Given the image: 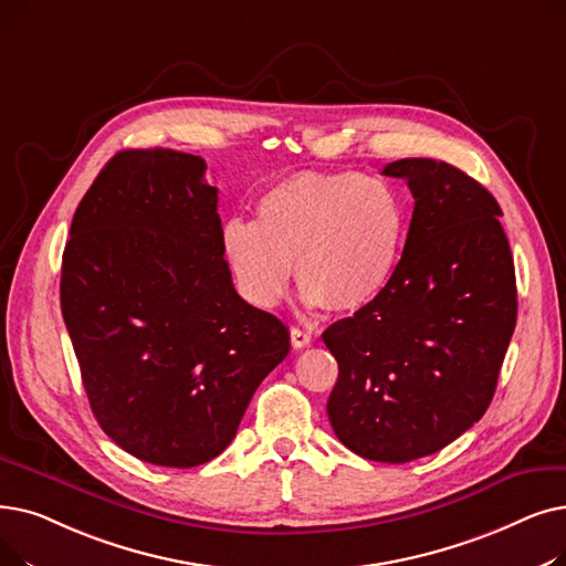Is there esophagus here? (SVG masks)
<instances>
[{"label":"esophagus","mask_w":566,"mask_h":566,"mask_svg":"<svg viewBox=\"0 0 566 566\" xmlns=\"http://www.w3.org/2000/svg\"><path fill=\"white\" fill-rule=\"evenodd\" d=\"M291 344L296 349H303V347H307V344L312 342V335L307 333V331H303V328H298V326H291Z\"/></svg>","instance_id":"1"}]
</instances>
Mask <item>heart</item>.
Masks as SVG:
<instances>
[{
	"label": "heart",
	"instance_id": "obj_1",
	"mask_svg": "<svg viewBox=\"0 0 566 566\" xmlns=\"http://www.w3.org/2000/svg\"><path fill=\"white\" fill-rule=\"evenodd\" d=\"M254 212L229 219L222 252L256 307L282 301L296 265L305 305L365 310L396 273L409 227L396 189L347 170H301L268 187Z\"/></svg>",
	"mask_w": 566,
	"mask_h": 566
}]
</instances>
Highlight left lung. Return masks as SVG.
Wrapping results in <instances>:
<instances>
[{"mask_svg": "<svg viewBox=\"0 0 566 566\" xmlns=\"http://www.w3.org/2000/svg\"><path fill=\"white\" fill-rule=\"evenodd\" d=\"M384 176L407 180L411 224L381 296L322 335L339 365L326 409L349 451L409 462L449 447L485 413L518 298L493 193L423 157L392 161Z\"/></svg>", "mask_w": 566, "mask_h": 566, "instance_id": "obj_1", "label": "left lung"}]
</instances>
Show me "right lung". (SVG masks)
I'll list each match as a JSON object with an SVG mask.
<instances>
[{
    "label": "right lung",
    "mask_w": 566,
    "mask_h": 566,
    "mask_svg": "<svg viewBox=\"0 0 566 566\" xmlns=\"http://www.w3.org/2000/svg\"><path fill=\"white\" fill-rule=\"evenodd\" d=\"M196 155L122 150L73 214L62 316L94 419L143 462L222 453L289 328L238 296L217 187Z\"/></svg>",
    "instance_id": "obj_1"
}]
</instances>
